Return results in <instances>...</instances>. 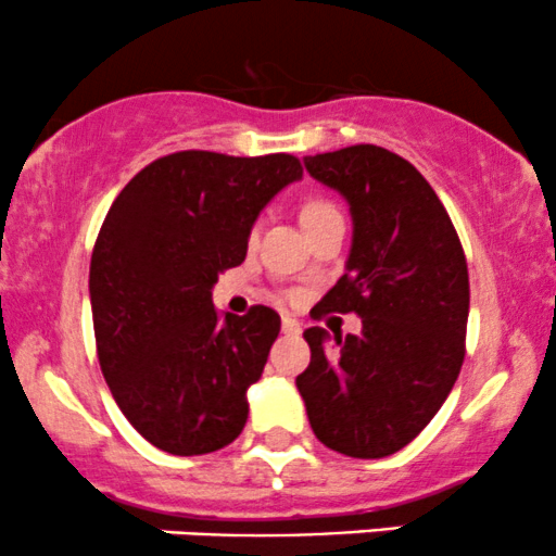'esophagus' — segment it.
<instances>
[{
  "label": "esophagus",
  "instance_id": "34e87169",
  "mask_svg": "<svg viewBox=\"0 0 556 556\" xmlns=\"http://www.w3.org/2000/svg\"><path fill=\"white\" fill-rule=\"evenodd\" d=\"M282 331H285L287 337H298L300 334V321H298V318L285 316L282 318Z\"/></svg>",
  "mask_w": 556,
  "mask_h": 556
}]
</instances>
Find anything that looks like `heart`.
Listing matches in <instances>:
<instances>
[{
	"label": "heart",
	"mask_w": 556,
	"mask_h": 556,
	"mask_svg": "<svg viewBox=\"0 0 556 556\" xmlns=\"http://www.w3.org/2000/svg\"><path fill=\"white\" fill-rule=\"evenodd\" d=\"M331 214H340L334 206L327 201H311L308 206L303 208V222H316V219H324V216H331Z\"/></svg>",
	"instance_id": "heart-1"
}]
</instances>
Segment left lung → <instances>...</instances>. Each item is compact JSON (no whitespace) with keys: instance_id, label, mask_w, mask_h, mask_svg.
<instances>
[{"instance_id":"8db88e82","label":"left lung","mask_w":556,"mask_h":556,"mask_svg":"<svg viewBox=\"0 0 556 556\" xmlns=\"http://www.w3.org/2000/svg\"><path fill=\"white\" fill-rule=\"evenodd\" d=\"M303 164L348 201L353 219L344 274L314 314L355 311L363 329H305L311 363L295 384L318 442L376 460L410 444L455 387L468 264L439 195L402 156L366 143Z\"/></svg>"}]
</instances>
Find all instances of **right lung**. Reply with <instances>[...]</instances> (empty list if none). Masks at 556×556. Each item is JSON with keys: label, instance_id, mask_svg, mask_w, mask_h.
<instances>
[{"label": "right lung", "instance_id": "right-lung-1", "mask_svg": "<svg viewBox=\"0 0 556 556\" xmlns=\"http://www.w3.org/2000/svg\"><path fill=\"white\" fill-rule=\"evenodd\" d=\"M300 177L290 154L180 151L140 169L101 225L88 277L101 374L132 429L169 455L216 452L245 426L279 316H219L212 290Z\"/></svg>", "mask_w": 556, "mask_h": 556}]
</instances>
